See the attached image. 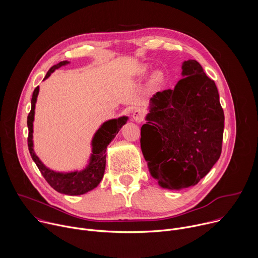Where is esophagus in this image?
<instances>
[{"instance_id":"obj_1","label":"esophagus","mask_w":258,"mask_h":258,"mask_svg":"<svg viewBox=\"0 0 258 258\" xmlns=\"http://www.w3.org/2000/svg\"><path fill=\"white\" fill-rule=\"evenodd\" d=\"M132 117H133V119H134L136 122H142V121L144 120V118H145V113H144V111H143L142 109L139 108V109L134 110Z\"/></svg>"}]
</instances>
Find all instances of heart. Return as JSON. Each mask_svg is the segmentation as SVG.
I'll list each match as a JSON object with an SVG mask.
<instances>
[{
    "mask_svg": "<svg viewBox=\"0 0 258 258\" xmlns=\"http://www.w3.org/2000/svg\"><path fill=\"white\" fill-rule=\"evenodd\" d=\"M146 71H147V67L142 66L138 70V73H139V75H144ZM163 80H164V72L162 70H156V71L153 72V75H152L151 80H150V83L153 86H157V85H160L163 82Z\"/></svg>",
    "mask_w": 258,
    "mask_h": 258,
    "instance_id": "heart-1",
    "label": "heart"
}]
</instances>
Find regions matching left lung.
<instances>
[{
	"label": "left lung",
	"instance_id": "left-lung-1",
	"mask_svg": "<svg viewBox=\"0 0 258 258\" xmlns=\"http://www.w3.org/2000/svg\"><path fill=\"white\" fill-rule=\"evenodd\" d=\"M173 90L150 100L141 127V148L159 186L180 190L195 186L222 153L225 114L215 83L196 60L181 65Z\"/></svg>",
	"mask_w": 258,
	"mask_h": 258
}]
</instances>
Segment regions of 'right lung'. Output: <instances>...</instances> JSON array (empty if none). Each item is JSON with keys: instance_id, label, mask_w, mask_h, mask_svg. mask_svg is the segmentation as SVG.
<instances>
[{"instance_id": "obj_1", "label": "right lung", "mask_w": 258, "mask_h": 258, "mask_svg": "<svg viewBox=\"0 0 258 258\" xmlns=\"http://www.w3.org/2000/svg\"><path fill=\"white\" fill-rule=\"evenodd\" d=\"M68 61H61L58 64L52 66L44 79L47 80L51 73L56 69L68 64ZM40 88L36 87L32 93L31 98V109L27 116V127H28V150L30 156L36 166L39 167L41 173L46 178L49 185L57 192L70 196H78L86 194L95 189L103 178L105 166H106V150L109 143L115 138L123 124L127 121V116H121L118 118L110 119L105 121L99 130L95 133L92 140V154L88 165L82 170H76L71 172H58L47 167L40 158L36 156L33 150V120H34V109L36 98H38Z\"/></svg>"}]
</instances>
